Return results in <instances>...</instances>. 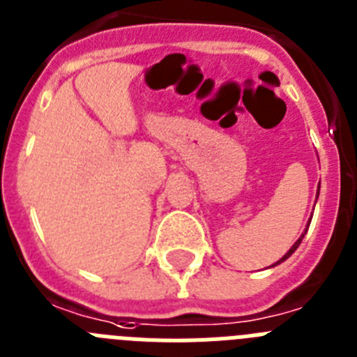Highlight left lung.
I'll return each instance as SVG.
<instances>
[{
	"label": "left lung",
	"instance_id": "obj_1",
	"mask_svg": "<svg viewBox=\"0 0 357 357\" xmlns=\"http://www.w3.org/2000/svg\"><path fill=\"white\" fill-rule=\"evenodd\" d=\"M318 190H320V187H318ZM309 225H311V222H309ZM305 231H307V230H305ZM305 231H303V235H305ZM303 235H302V237H300V238H298V241H296V243H294V244H293V248H291L289 252H287V253H286V255H284V257H282V259H280V260H278L277 264H280V262H284V260H286V259H287V257H291V255H293V253H294V250H296V248H298V246H300V243H302V238H303ZM277 264H273V266H277Z\"/></svg>",
	"mask_w": 357,
	"mask_h": 357
}]
</instances>
